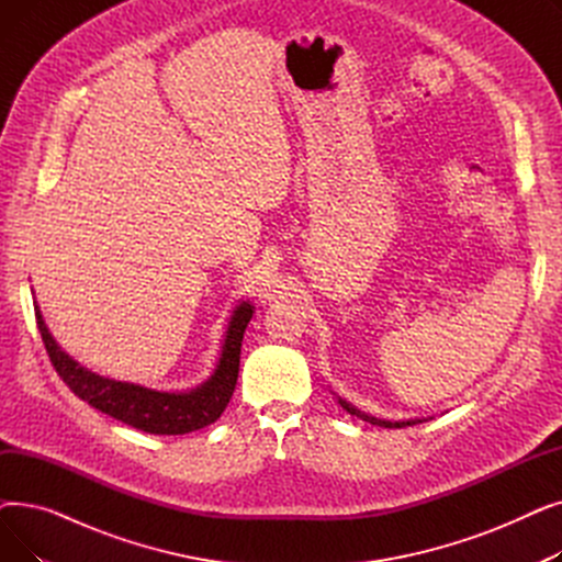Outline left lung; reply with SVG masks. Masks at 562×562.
Returning a JSON list of instances; mask_svg holds the SVG:
<instances>
[{
  "instance_id": "left-lung-1",
  "label": "left lung",
  "mask_w": 562,
  "mask_h": 562,
  "mask_svg": "<svg viewBox=\"0 0 562 562\" xmlns=\"http://www.w3.org/2000/svg\"><path fill=\"white\" fill-rule=\"evenodd\" d=\"M337 401H339V405H341L346 412H350V415H356V417H360L362 422H369V424H373V426H382V428H405V426H415V424H424V422H428V419H407V422H387V419H378V417L367 415V412L358 409L356 405H350L348 401H344V398H339V396H337Z\"/></svg>"
}]
</instances>
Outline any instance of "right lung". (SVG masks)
Returning a JSON list of instances; mask_svg holds the SVG:
<instances>
[{"mask_svg":"<svg viewBox=\"0 0 562 562\" xmlns=\"http://www.w3.org/2000/svg\"><path fill=\"white\" fill-rule=\"evenodd\" d=\"M34 310L47 356L70 392L104 415L150 435H187L214 424L223 415L239 378L241 341L255 312L250 301H241L234 307L216 369L202 385L189 392H157L81 367L49 335L38 303H34Z\"/></svg>","mask_w":562,"mask_h":562,"instance_id":"add662e5","label":"right lung"}]
</instances>
